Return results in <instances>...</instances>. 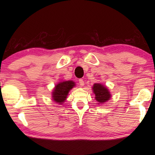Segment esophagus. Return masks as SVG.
I'll return each mask as SVG.
<instances>
[{
  "mask_svg": "<svg viewBox=\"0 0 155 155\" xmlns=\"http://www.w3.org/2000/svg\"><path fill=\"white\" fill-rule=\"evenodd\" d=\"M78 83H79V85L81 86H84V85H85V82H84V81L83 79H79V81H78Z\"/></svg>",
  "mask_w": 155,
  "mask_h": 155,
  "instance_id": "obj_1",
  "label": "esophagus"
}]
</instances>
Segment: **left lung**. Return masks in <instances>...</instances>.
I'll list each match as a JSON object with an SVG mask.
<instances>
[{"label":"left lung","mask_w":155,"mask_h":155,"mask_svg":"<svg viewBox=\"0 0 155 155\" xmlns=\"http://www.w3.org/2000/svg\"><path fill=\"white\" fill-rule=\"evenodd\" d=\"M92 90L95 94L94 98L97 101V104H98L105 103L111 98V94L109 89L102 83H94Z\"/></svg>","instance_id":"obj_1"}]
</instances>
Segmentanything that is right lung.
Masks as SVG:
<instances>
[{
  "instance_id": "add662e5",
  "label": "right lung",
  "mask_w": 155,
  "mask_h": 155,
  "mask_svg": "<svg viewBox=\"0 0 155 155\" xmlns=\"http://www.w3.org/2000/svg\"><path fill=\"white\" fill-rule=\"evenodd\" d=\"M76 86L73 81H60L54 85L52 91V99L54 103L62 104L66 101L68 94L73 87Z\"/></svg>"
}]
</instances>
